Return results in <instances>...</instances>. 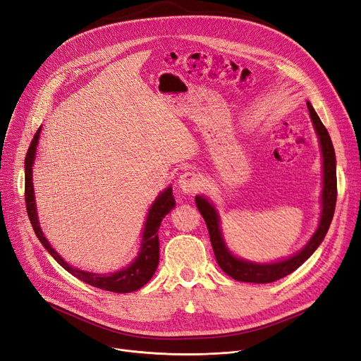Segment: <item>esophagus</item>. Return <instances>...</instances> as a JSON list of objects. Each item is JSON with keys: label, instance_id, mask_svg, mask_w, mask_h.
Here are the masks:
<instances>
[{"label": "esophagus", "instance_id": "1", "mask_svg": "<svg viewBox=\"0 0 361 361\" xmlns=\"http://www.w3.org/2000/svg\"><path fill=\"white\" fill-rule=\"evenodd\" d=\"M177 183H178L181 193H184V195H193L200 189V180H199L196 172H192V171L181 174Z\"/></svg>", "mask_w": 361, "mask_h": 361}]
</instances>
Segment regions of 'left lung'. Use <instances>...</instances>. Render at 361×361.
<instances>
[{
  "label": "left lung",
  "instance_id": "1",
  "mask_svg": "<svg viewBox=\"0 0 361 361\" xmlns=\"http://www.w3.org/2000/svg\"><path fill=\"white\" fill-rule=\"evenodd\" d=\"M308 112L314 125V130L319 135L322 156H323V190H322V215L320 223L316 233L312 234V238L308 240V243L296 252L295 255L277 262L270 264H258L250 262L246 259H240L234 257L228 247L224 243L221 228H219V216L215 211L212 203L208 202L207 197L196 196V207L199 212L202 214L203 219H205L211 245L214 249V255L221 270L233 277L234 280L239 281H247V283H271L281 277H285L295 271L300 265H302L314 250L319 247V245L323 242L326 233L329 230V226L332 223L335 205H336V158L335 150L331 135H329L324 125L322 123L319 115L312 109L311 103L307 102Z\"/></svg>",
  "mask_w": 361,
  "mask_h": 361
}]
</instances>
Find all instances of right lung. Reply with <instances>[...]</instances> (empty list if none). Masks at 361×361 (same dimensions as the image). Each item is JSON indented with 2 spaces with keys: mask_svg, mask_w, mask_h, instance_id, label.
<instances>
[{
  "mask_svg": "<svg viewBox=\"0 0 361 361\" xmlns=\"http://www.w3.org/2000/svg\"><path fill=\"white\" fill-rule=\"evenodd\" d=\"M39 133H41V128H38V131L35 133L25 158V202H26L29 221L32 224V228L37 234V238L42 243V246L49 250V254L66 271H69L72 276L85 281V283L94 288H99L109 292H116V293H128L143 288L152 279L156 269H158V264H159L158 230L161 227V221L164 219V216L176 207V199H174V195H172V187L165 189L158 197H156L153 205L150 207L146 224H145V230H143L140 252L137 254V258L128 265V267H125L116 273H109V274L88 273L80 269L71 267V265L51 247L49 240L45 239L38 221L35 196H34V183H32V165L35 161Z\"/></svg>",
  "mask_w": 361,
  "mask_h": 361,
  "instance_id": "1",
  "label": "right lung"
}]
</instances>
